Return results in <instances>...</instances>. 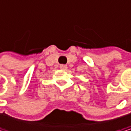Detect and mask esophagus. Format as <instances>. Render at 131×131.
<instances>
[{
    "instance_id": "esophagus-1",
    "label": "esophagus",
    "mask_w": 131,
    "mask_h": 131,
    "mask_svg": "<svg viewBox=\"0 0 131 131\" xmlns=\"http://www.w3.org/2000/svg\"><path fill=\"white\" fill-rule=\"evenodd\" d=\"M60 68L61 70H66L68 68V66L67 65H64V64H61V65H60Z\"/></svg>"
}]
</instances>
